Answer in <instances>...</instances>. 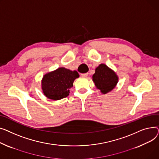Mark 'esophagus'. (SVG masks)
<instances>
[{
  "instance_id": "1",
  "label": "esophagus",
  "mask_w": 159,
  "mask_h": 159,
  "mask_svg": "<svg viewBox=\"0 0 159 159\" xmlns=\"http://www.w3.org/2000/svg\"><path fill=\"white\" fill-rule=\"evenodd\" d=\"M81 75L82 76H83V77H87V76H88V75H89V73H88V72L83 73V74H81Z\"/></svg>"
}]
</instances>
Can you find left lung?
Listing matches in <instances>:
<instances>
[{
    "label": "left lung",
    "mask_w": 159,
    "mask_h": 159,
    "mask_svg": "<svg viewBox=\"0 0 159 159\" xmlns=\"http://www.w3.org/2000/svg\"><path fill=\"white\" fill-rule=\"evenodd\" d=\"M92 80L96 87L102 94H106L116 87L118 81V77L106 65L100 64L96 69L95 74L92 76Z\"/></svg>",
    "instance_id": "left-lung-1"
}]
</instances>
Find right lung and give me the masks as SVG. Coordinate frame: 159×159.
<instances>
[{"instance_id": "obj_1", "label": "right lung", "mask_w": 159, "mask_h": 159, "mask_svg": "<svg viewBox=\"0 0 159 159\" xmlns=\"http://www.w3.org/2000/svg\"><path fill=\"white\" fill-rule=\"evenodd\" d=\"M78 77L77 71H71L63 67L45 74L42 81L44 95L53 100L67 97L74 80Z\"/></svg>"}]
</instances>
